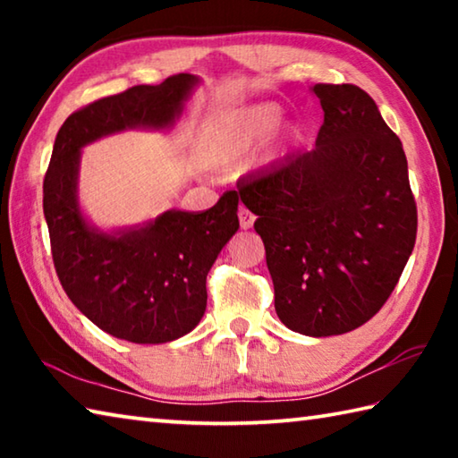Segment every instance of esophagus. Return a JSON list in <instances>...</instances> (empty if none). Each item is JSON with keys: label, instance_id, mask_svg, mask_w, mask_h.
Returning a JSON list of instances; mask_svg holds the SVG:
<instances>
[{"label": "esophagus", "instance_id": "34e87169", "mask_svg": "<svg viewBox=\"0 0 458 458\" xmlns=\"http://www.w3.org/2000/svg\"><path fill=\"white\" fill-rule=\"evenodd\" d=\"M238 220H240V228L248 230V228H252V224H254V214L248 210V208L242 206L238 210Z\"/></svg>", "mask_w": 458, "mask_h": 458}]
</instances>
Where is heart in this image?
Here are the masks:
<instances>
[{
	"label": "heart",
	"mask_w": 458,
	"mask_h": 458,
	"mask_svg": "<svg viewBox=\"0 0 458 458\" xmlns=\"http://www.w3.org/2000/svg\"><path fill=\"white\" fill-rule=\"evenodd\" d=\"M278 121L281 108L276 105H257L242 111L214 114L198 131V164L208 169L238 164L273 133Z\"/></svg>",
	"instance_id": "obj_1"
}]
</instances>
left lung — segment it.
Returning <instances> with one entry per match:
<instances>
[{
  "mask_svg": "<svg viewBox=\"0 0 458 458\" xmlns=\"http://www.w3.org/2000/svg\"><path fill=\"white\" fill-rule=\"evenodd\" d=\"M315 149L238 185L257 216L278 319L329 337L358 329L390 297L416 242V204L400 139L366 90L315 84Z\"/></svg>",
  "mask_w": 458,
  "mask_h": 458,
  "instance_id": "1",
  "label": "left lung"
}]
</instances>
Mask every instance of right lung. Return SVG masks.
Masks as SVG:
<instances>
[{
    "instance_id": "right-lung-1",
    "label": "right lung",
    "mask_w": 458,
    "mask_h": 458,
    "mask_svg": "<svg viewBox=\"0 0 458 458\" xmlns=\"http://www.w3.org/2000/svg\"><path fill=\"white\" fill-rule=\"evenodd\" d=\"M199 82L196 74H175L72 113L44 177V218L62 289L98 329L131 344H167L199 323L206 276L240 228V198L226 191L206 212L167 210L135 226L103 230L81 208L82 147L127 129H172Z\"/></svg>"
}]
</instances>
